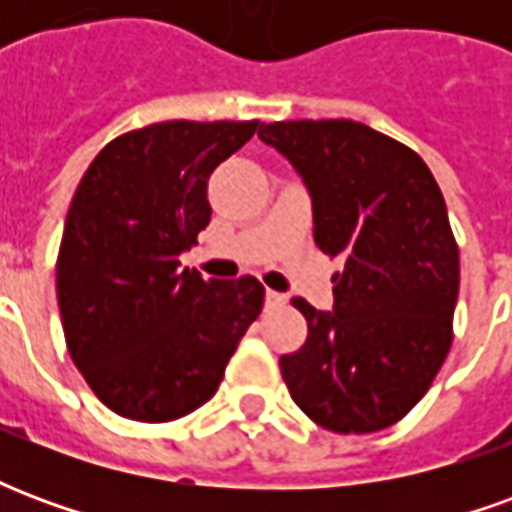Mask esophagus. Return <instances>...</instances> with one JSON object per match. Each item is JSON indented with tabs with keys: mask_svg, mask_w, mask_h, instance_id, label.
Wrapping results in <instances>:
<instances>
[{
	"mask_svg": "<svg viewBox=\"0 0 512 512\" xmlns=\"http://www.w3.org/2000/svg\"><path fill=\"white\" fill-rule=\"evenodd\" d=\"M288 301V296L285 293H277V290H266V304L268 307H282Z\"/></svg>",
	"mask_w": 512,
	"mask_h": 512,
	"instance_id": "1",
	"label": "esophagus"
}]
</instances>
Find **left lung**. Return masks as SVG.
Wrapping results in <instances>:
<instances>
[{
  "instance_id": "8db88e82",
  "label": "left lung",
  "mask_w": 512,
  "mask_h": 512,
  "mask_svg": "<svg viewBox=\"0 0 512 512\" xmlns=\"http://www.w3.org/2000/svg\"><path fill=\"white\" fill-rule=\"evenodd\" d=\"M257 136L299 172L312 235L343 255L332 312L304 299L307 343L279 359L296 406L334 433H373L428 392L452 345L461 263L428 164L354 120L263 123Z\"/></svg>"
}]
</instances>
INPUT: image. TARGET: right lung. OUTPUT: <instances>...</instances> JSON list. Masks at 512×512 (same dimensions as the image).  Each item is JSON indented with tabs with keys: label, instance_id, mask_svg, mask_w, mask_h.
<instances>
[{
	"label": "right lung",
	"instance_id": "right-lung-1",
	"mask_svg": "<svg viewBox=\"0 0 512 512\" xmlns=\"http://www.w3.org/2000/svg\"><path fill=\"white\" fill-rule=\"evenodd\" d=\"M257 126L169 120L128 131L73 194L57 257L62 329L73 365L120 417L172 422L208 403L263 310L255 277L205 282L178 260L211 222V172Z\"/></svg>",
	"mask_w": 512,
	"mask_h": 512
}]
</instances>
